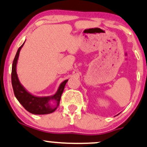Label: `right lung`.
Instances as JSON below:
<instances>
[{"label": "right lung", "mask_w": 147, "mask_h": 147, "mask_svg": "<svg viewBox=\"0 0 147 147\" xmlns=\"http://www.w3.org/2000/svg\"><path fill=\"white\" fill-rule=\"evenodd\" d=\"M24 42L18 49L12 66L11 81L15 96L26 110L34 115L50 114L57 110L60 102L61 94L63 93L65 85L68 80H65L59 86L55 94L50 96L39 97L31 94L20 82L17 74V63L20 51L23 47Z\"/></svg>", "instance_id": "right-lung-1"}]
</instances>
